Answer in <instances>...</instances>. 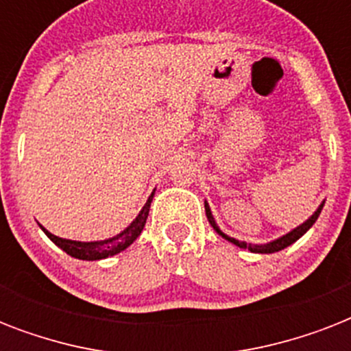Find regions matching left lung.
<instances>
[{"instance_id":"8db88e82","label":"left lung","mask_w":351,"mask_h":351,"mask_svg":"<svg viewBox=\"0 0 351 351\" xmlns=\"http://www.w3.org/2000/svg\"><path fill=\"white\" fill-rule=\"evenodd\" d=\"M204 208H206V217H208L209 224L213 226V230L217 231V233H219L222 239L228 240V242H231V244H234V245H239V247H242V250H250L251 253H277V251L284 250V247H288V245H291L293 242H297V240H299L300 237L306 233V231L310 230L311 226L315 224V220L319 219V215H321L322 208H324V200H322L321 206L315 209V213L311 215L310 219L304 220L302 224L297 226V228L289 231V233L282 234V237H278V239L271 240V242H266V244H247V242H244V240H237V239H233V237H230V234H226L224 231L220 230L219 224L215 222L213 213H211V208H209L208 202H204Z\"/></svg>"}]
</instances>
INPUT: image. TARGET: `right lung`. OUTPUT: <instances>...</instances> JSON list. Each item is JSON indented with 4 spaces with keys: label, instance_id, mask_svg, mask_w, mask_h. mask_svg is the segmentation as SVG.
<instances>
[{
    "label": "right lung",
    "instance_id": "right-lung-1",
    "mask_svg": "<svg viewBox=\"0 0 351 351\" xmlns=\"http://www.w3.org/2000/svg\"><path fill=\"white\" fill-rule=\"evenodd\" d=\"M153 197L154 191L151 193V197L147 198V202L143 204V208L140 209V213L136 215V219L132 220L125 230L120 231V233L114 234V237H111V239L82 242V240H71L56 237V234H52L51 231H47L41 224L40 228L43 230V233H45L58 247H62L67 255L74 256V258H80V261H101V258H107V256L121 253V251L127 250V247L140 237L143 226H145V220H147L149 217V208H151Z\"/></svg>",
    "mask_w": 351,
    "mask_h": 351
}]
</instances>
